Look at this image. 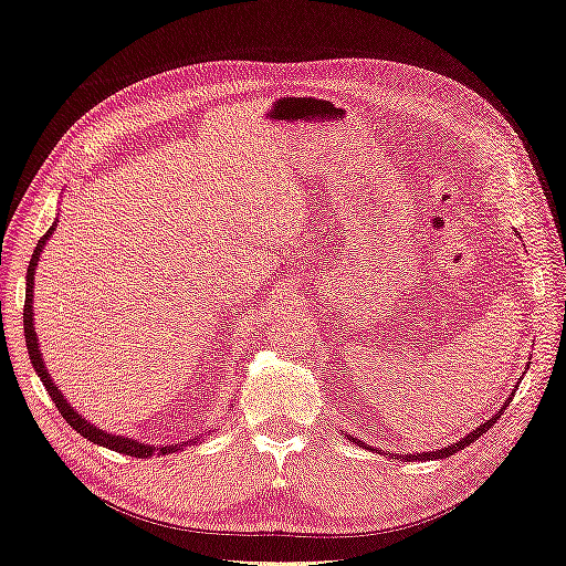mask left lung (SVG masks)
<instances>
[{
  "instance_id": "1",
  "label": "left lung",
  "mask_w": 566,
  "mask_h": 566,
  "mask_svg": "<svg viewBox=\"0 0 566 566\" xmlns=\"http://www.w3.org/2000/svg\"><path fill=\"white\" fill-rule=\"evenodd\" d=\"M528 364H531V360H528ZM513 394H516V389H513V391H511V396H509V399H505V403H503V407L499 409V415H493L491 419H485L483 424H480V427L470 429V434H468V437H462L460 442H452V444H447V447H442V450H432V452H415V454H411V452H407V454H391V458H394V460H403V462H415V460H444V458H450V454H454V452L465 450V447H468L470 442H475L480 434H485L488 429H491V427L495 424V421L501 419V411H503L505 407H509L511 399H513ZM350 440L356 442L358 447H366L364 442L356 440V437H350ZM376 452H378V450H376Z\"/></svg>"
}]
</instances>
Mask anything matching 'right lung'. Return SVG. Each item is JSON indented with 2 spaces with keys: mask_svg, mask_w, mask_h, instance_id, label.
I'll return each instance as SVG.
<instances>
[{
  "mask_svg": "<svg viewBox=\"0 0 566 566\" xmlns=\"http://www.w3.org/2000/svg\"><path fill=\"white\" fill-rule=\"evenodd\" d=\"M57 229V218L50 226L48 233L42 235L38 241L35 251H32V259H30V266H28V280H24V310H22V325H24V343H28V353H30V364L35 368V374L40 376L42 386H45V391L50 394V399L55 401L57 411H61L63 419L71 424L75 432L81 437H86L88 442H94L98 447H106V450H114V452H122V454H129V458H142L147 460L151 458L155 452H177V450H185L188 444H196L200 442V437H192L188 442H177V444H167V447H155V444H147V442H139V440H132V437H124V434H108L106 429L96 427L94 421H88L86 417H81L78 411H75L71 403L65 401V396L57 389V384L53 381V376H50V370L45 366V360H42V353H40V343H38V333H35V310H32V297H35V266L40 261L42 249H45V243L50 241V235L55 233Z\"/></svg>",
  "mask_w": 566,
  "mask_h": 566,
  "instance_id": "obj_1",
  "label": "right lung"
}]
</instances>
